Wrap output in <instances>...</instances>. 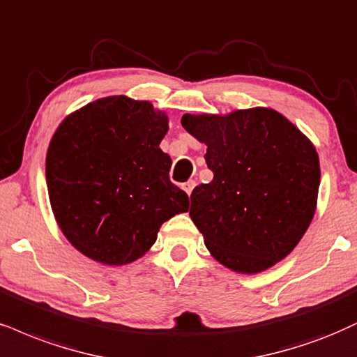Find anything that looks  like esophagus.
<instances>
[{
	"label": "esophagus",
	"instance_id": "1",
	"mask_svg": "<svg viewBox=\"0 0 357 357\" xmlns=\"http://www.w3.org/2000/svg\"><path fill=\"white\" fill-rule=\"evenodd\" d=\"M193 187H195V180H188V182L183 183V190L187 192V195H190L192 190H193Z\"/></svg>",
	"mask_w": 357,
	"mask_h": 357
}]
</instances>
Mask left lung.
Listing matches in <instances>:
<instances>
[{
    "label": "left lung",
    "instance_id": "left-lung-1",
    "mask_svg": "<svg viewBox=\"0 0 357 357\" xmlns=\"http://www.w3.org/2000/svg\"><path fill=\"white\" fill-rule=\"evenodd\" d=\"M182 126L206 145L213 172L190 195V217L212 257L248 275L288 257L318 200L319 158L310 139L266 107L185 114Z\"/></svg>",
    "mask_w": 357,
    "mask_h": 357
}]
</instances>
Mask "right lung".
I'll list each match as a JSON object with an SVG mask.
<instances>
[{
	"instance_id": "1",
	"label": "right lung",
	"mask_w": 357,
	"mask_h": 357,
	"mask_svg": "<svg viewBox=\"0 0 357 357\" xmlns=\"http://www.w3.org/2000/svg\"><path fill=\"white\" fill-rule=\"evenodd\" d=\"M169 117L147 100L98 99L52 135L46 182L57 225L87 258L127 265L155 243L162 223L188 210L160 151Z\"/></svg>"
}]
</instances>
